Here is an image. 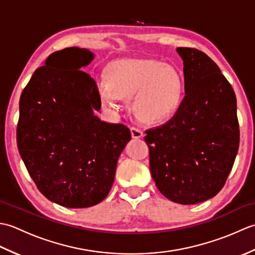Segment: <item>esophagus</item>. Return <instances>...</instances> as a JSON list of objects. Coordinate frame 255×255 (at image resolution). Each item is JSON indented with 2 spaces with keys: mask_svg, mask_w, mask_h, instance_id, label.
<instances>
[{
  "mask_svg": "<svg viewBox=\"0 0 255 255\" xmlns=\"http://www.w3.org/2000/svg\"><path fill=\"white\" fill-rule=\"evenodd\" d=\"M131 136L134 139H139V138H141L143 136V131L139 127L132 126L131 127Z\"/></svg>",
  "mask_w": 255,
  "mask_h": 255,
  "instance_id": "esophagus-1",
  "label": "esophagus"
}]
</instances>
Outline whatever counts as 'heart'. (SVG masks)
<instances>
[{
  "label": "heart",
  "instance_id": "b5f03b06",
  "mask_svg": "<svg viewBox=\"0 0 255 255\" xmlns=\"http://www.w3.org/2000/svg\"><path fill=\"white\" fill-rule=\"evenodd\" d=\"M107 85L100 88L103 104L112 106L119 97H132V111L139 121L159 124L176 114L183 100L180 71L152 59L125 58L108 64Z\"/></svg>",
  "mask_w": 255,
  "mask_h": 255
}]
</instances>
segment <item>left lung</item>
<instances>
[{
  "instance_id": "left-lung-1",
  "label": "left lung",
  "mask_w": 255,
  "mask_h": 255,
  "mask_svg": "<svg viewBox=\"0 0 255 255\" xmlns=\"http://www.w3.org/2000/svg\"><path fill=\"white\" fill-rule=\"evenodd\" d=\"M183 60L185 96L176 114L145 131L150 172L172 202L194 205L224 187L239 149L235 91L206 53L176 48Z\"/></svg>"
}]
</instances>
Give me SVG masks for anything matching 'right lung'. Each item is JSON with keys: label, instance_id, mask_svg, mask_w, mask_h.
Masks as SVG:
<instances>
[{"label": "right lung", "instance_id": "add662e5", "mask_svg": "<svg viewBox=\"0 0 255 255\" xmlns=\"http://www.w3.org/2000/svg\"><path fill=\"white\" fill-rule=\"evenodd\" d=\"M94 59L84 48L56 51L19 100L17 147L38 189L68 208H86L110 193L119 155L131 139L123 124L103 122L95 81L81 71Z\"/></svg>", "mask_w": 255, "mask_h": 255}]
</instances>
